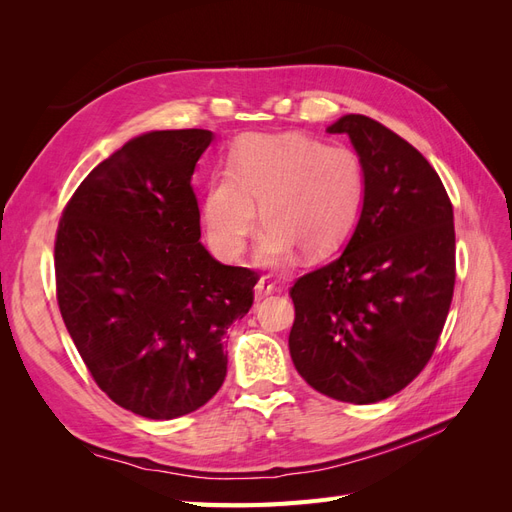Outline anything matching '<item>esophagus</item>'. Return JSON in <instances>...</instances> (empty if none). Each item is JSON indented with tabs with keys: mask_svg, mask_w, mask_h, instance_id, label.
I'll use <instances>...</instances> for the list:
<instances>
[{
	"mask_svg": "<svg viewBox=\"0 0 512 512\" xmlns=\"http://www.w3.org/2000/svg\"><path fill=\"white\" fill-rule=\"evenodd\" d=\"M275 290H277V286H275L273 282H269L267 277H260L258 284L254 286V299H256V301H262V299L269 297V294L275 292Z\"/></svg>",
	"mask_w": 512,
	"mask_h": 512,
	"instance_id": "obj_1",
	"label": "esophagus"
}]
</instances>
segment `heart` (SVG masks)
<instances>
[{"label":"heart","instance_id":"obj_1","mask_svg":"<svg viewBox=\"0 0 512 512\" xmlns=\"http://www.w3.org/2000/svg\"><path fill=\"white\" fill-rule=\"evenodd\" d=\"M363 168L346 147H324L301 134L243 143L226 175L213 177L203 196L209 243L224 260H239L258 224L256 262L286 269L294 252L329 254L352 230L363 203Z\"/></svg>","mask_w":512,"mask_h":512}]
</instances>
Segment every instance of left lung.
<instances>
[{"label": "left lung", "instance_id": "obj_1", "mask_svg": "<svg viewBox=\"0 0 512 512\" xmlns=\"http://www.w3.org/2000/svg\"><path fill=\"white\" fill-rule=\"evenodd\" d=\"M346 134L363 168V209L327 267L290 288L288 346L303 380L348 404H376L431 359L455 288L453 205L431 164L365 115L327 128Z\"/></svg>", "mask_w": 512, "mask_h": 512}]
</instances>
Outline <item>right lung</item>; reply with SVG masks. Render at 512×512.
Instances as JSON below:
<instances>
[{
	"mask_svg": "<svg viewBox=\"0 0 512 512\" xmlns=\"http://www.w3.org/2000/svg\"><path fill=\"white\" fill-rule=\"evenodd\" d=\"M209 130H153L100 162L74 192L55 241L61 318L117 406L170 421L226 378L224 335L250 312L256 273L200 243L192 190Z\"/></svg>",
	"mask_w": 512,
	"mask_h": 512,
	"instance_id": "1",
	"label": "right lung"
}]
</instances>
